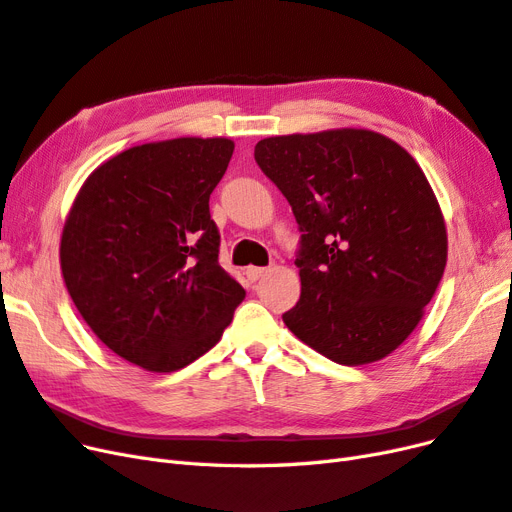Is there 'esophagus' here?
<instances>
[{"label":"esophagus","mask_w":512,"mask_h":512,"mask_svg":"<svg viewBox=\"0 0 512 512\" xmlns=\"http://www.w3.org/2000/svg\"><path fill=\"white\" fill-rule=\"evenodd\" d=\"M267 271L269 269H265V267H247L245 275H247V280H250V282H258L262 275H267Z\"/></svg>","instance_id":"1"}]
</instances>
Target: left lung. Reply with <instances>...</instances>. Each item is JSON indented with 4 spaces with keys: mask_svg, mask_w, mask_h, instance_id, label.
<instances>
[{
    "mask_svg": "<svg viewBox=\"0 0 512 512\" xmlns=\"http://www.w3.org/2000/svg\"><path fill=\"white\" fill-rule=\"evenodd\" d=\"M254 158L292 207L301 299L282 318L339 365H365L406 342L446 267L438 198L410 153L371 130L258 141Z\"/></svg>",
    "mask_w": 512,
    "mask_h": 512,
    "instance_id": "left-lung-1",
    "label": "left lung"
}]
</instances>
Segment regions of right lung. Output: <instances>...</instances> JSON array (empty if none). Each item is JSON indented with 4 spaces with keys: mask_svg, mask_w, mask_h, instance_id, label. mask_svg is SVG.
Masks as SVG:
<instances>
[{
    "mask_svg": "<svg viewBox=\"0 0 512 512\" xmlns=\"http://www.w3.org/2000/svg\"><path fill=\"white\" fill-rule=\"evenodd\" d=\"M232 151L230 138L198 136L130 147L85 179L66 218L59 262L76 309L147 371L203 356L245 299L209 213Z\"/></svg>",
    "mask_w": 512,
    "mask_h": 512,
    "instance_id": "1",
    "label": "right lung"
}]
</instances>
